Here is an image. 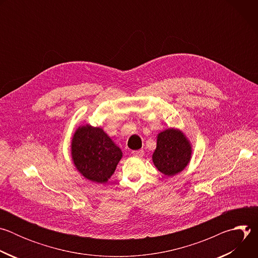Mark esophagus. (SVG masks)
I'll return each mask as SVG.
<instances>
[{
	"label": "esophagus",
	"mask_w": 258,
	"mask_h": 258,
	"mask_svg": "<svg viewBox=\"0 0 258 258\" xmlns=\"http://www.w3.org/2000/svg\"><path fill=\"white\" fill-rule=\"evenodd\" d=\"M132 155L136 157H142L144 155V150H134L132 151Z\"/></svg>",
	"instance_id": "34e87169"
}]
</instances>
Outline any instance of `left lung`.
<instances>
[{
    "label": "left lung",
    "instance_id": "left-lung-1",
    "mask_svg": "<svg viewBox=\"0 0 258 258\" xmlns=\"http://www.w3.org/2000/svg\"><path fill=\"white\" fill-rule=\"evenodd\" d=\"M191 146L179 131L172 128L160 133L153 162L163 174L172 176L187 166L191 158Z\"/></svg>",
    "mask_w": 258,
    "mask_h": 258
}]
</instances>
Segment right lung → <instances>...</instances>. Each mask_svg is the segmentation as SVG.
Here are the masks:
<instances>
[{
    "mask_svg": "<svg viewBox=\"0 0 258 258\" xmlns=\"http://www.w3.org/2000/svg\"><path fill=\"white\" fill-rule=\"evenodd\" d=\"M72 159L88 179L103 183L111 176L122 152L102 128L89 124L76 132L71 144Z\"/></svg>",
    "mask_w": 258,
    "mask_h": 258,
    "instance_id": "add662e5",
    "label": "right lung"
}]
</instances>
